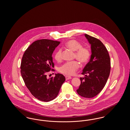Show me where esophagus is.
<instances>
[{
    "mask_svg": "<svg viewBox=\"0 0 130 130\" xmlns=\"http://www.w3.org/2000/svg\"><path fill=\"white\" fill-rule=\"evenodd\" d=\"M65 78H66V80H69V79H70L72 78V77H71V76H68V75H66V76H65Z\"/></svg>",
    "mask_w": 130,
    "mask_h": 130,
    "instance_id": "esophagus-1",
    "label": "esophagus"
}]
</instances>
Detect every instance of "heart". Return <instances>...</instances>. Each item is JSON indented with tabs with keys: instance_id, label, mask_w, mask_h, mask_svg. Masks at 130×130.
Segmentation results:
<instances>
[{
	"instance_id": "obj_1",
	"label": "heart",
	"mask_w": 130,
	"mask_h": 130,
	"mask_svg": "<svg viewBox=\"0 0 130 130\" xmlns=\"http://www.w3.org/2000/svg\"><path fill=\"white\" fill-rule=\"evenodd\" d=\"M65 45L69 49L75 51L74 57L81 63H85L89 60L91 56L90 50L87 47H83L81 43L78 41L74 39L69 40ZM54 57L56 61H60L62 59V50H57ZM79 66V62L74 60L65 63L59 68L58 70L63 74L72 75L74 74Z\"/></svg>"
}]
</instances>
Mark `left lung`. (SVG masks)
Instances as JSON below:
<instances>
[{"label": "left lung", "mask_w": 130, "mask_h": 130, "mask_svg": "<svg viewBox=\"0 0 130 130\" xmlns=\"http://www.w3.org/2000/svg\"><path fill=\"white\" fill-rule=\"evenodd\" d=\"M85 36L91 45L92 55L82 73L88 75L80 78V85L76 91L82 97L92 98L105 86L110 73L111 61L107 50L100 40L87 34Z\"/></svg>", "instance_id": "1"}]
</instances>
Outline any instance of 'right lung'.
I'll return each instance as SVG.
<instances>
[{
	"mask_svg": "<svg viewBox=\"0 0 130 130\" xmlns=\"http://www.w3.org/2000/svg\"><path fill=\"white\" fill-rule=\"evenodd\" d=\"M59 41L43 39L34 42L25 51L21 62V74L31 94L37 99L48 102L57 96L65 76L56 74L47 77L54 67L52 54Z\"/></svg>",
	"mask_w": 130,
	"mask_h": 130,
	"instance_id": "obj_1",
	"label": "right lung"
}]
</instances>
